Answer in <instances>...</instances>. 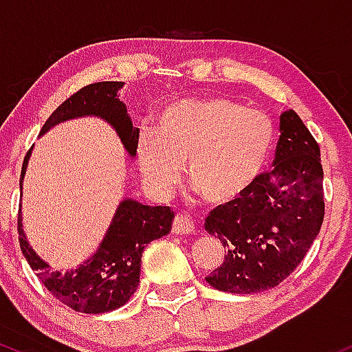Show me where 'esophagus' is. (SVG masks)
I'll return each mask as SVG.
<instances>
[{
    "label": "esophagus",
    "instance_id": "1",
    "mask_svg": "<svg viewBox=\"0 0 352 352\" xmlns=\"http://www.w3.org/2000/svg\"><path fill=\"white\" fill-rule=\"evenodd\" d=\"M173 232L175 234H192L195 232V224L184 214H177L173 221Z\"/></svg>",
    "mask_w": 352,
    "mask_h": 352
}]
</instances>
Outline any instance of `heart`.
Masks as SVG:
<instances>
[{"mask_svg":"<svg viewBox=\"0 0 352 352\" xmlns=\"http://www.w3.org/2000/svg\"><path fill=\"white\" fill-rule=\"evenodd\" d=\"M274 144V126L259 109L223 96L168 106L156 133L143 128L136 157L144 183L166 196L186 164L189 188L211 204H226L246 192L263 173Z\"/></svg>","mask_w":352,"mask_h":352,"instance_id":"1","label":"heart"}]
</instances>
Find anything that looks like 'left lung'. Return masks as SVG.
<instances>
[{
	"instance_id": "obj_1",
	"label": "left lung",
	"mask_w": 352,
	"mask_h": 352,
	"mask_svg": "<svg viewBox=\"0 0 352 352\" xmlns=\"http://www.w3.org/2000/svg\"><path fill=\"white\" fill-rule=\"evenodd\" d=\"M274 168L212 209L204 229L224 246L208 276L214 289L252 294L281 284L302 261L324 219L319 144L293 109L281 114Z\"/></svg>"
}]
</instances>
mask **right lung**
Instances as JSON below:
<instances>
[{"mask_svg": "<svg viewBox=\"0 0 352 352\" xmlns=\"http://www.w3.org/2000/svg\"><path fill=\"white\" fill-rule=\"evenodd\" d=\"M123 85L124 82L121 81H101L81 88L54 109L41 128L39 136L68 120L96 116L113 126L128 155L134 157L140 129L133 128L126 104L118 96V91L123 88ZM31 151L33 148L26 153L23 161L19 177L21 191ZM173 218L175 212L168 206H146L126 197L114 212L111 224L96 252L76 270L61 272L51 271L50 264L43 261L30 246L23 231L19 206V246L31 270L36 271L39 281L59 302L78 313H109L124 306L134 294L140 284L141 256L146 244L168 234L171 231Z\"/></svg>", "mask_w": 352, "mask_h": 352, "instance_id": "right-lung-1", "label": "right lung"}]
</instances>
